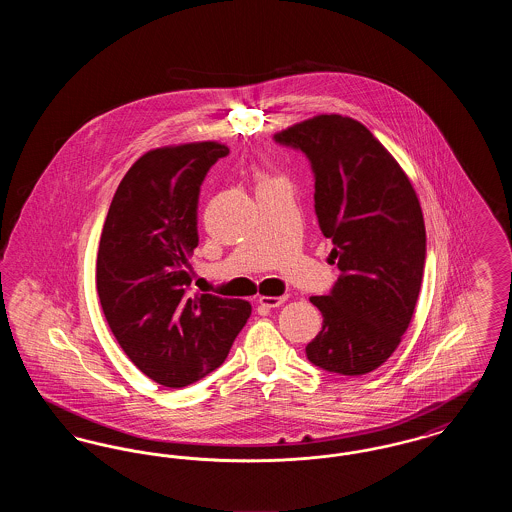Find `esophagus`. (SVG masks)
I'll return each mask as SVG.
<instances>
[{
	"label": "esophagus",
	"mask_w": 512,
	"mask_h": 512,
	"mask_svg": "<svg viewBox=\"0 0 512 512\" xmlns=\"http://www.w3.org/2000/svg\"><path fill=\"white\" fill-rule=\"evenodd\" d=\"M288 299V295H278V297H270V295H261L259 297V305L268 307V309H274V307H280L284 301Z\"/></svg>",
	"instance_id": "obj_1"
}]
</instances>
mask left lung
<instances>
[{"instance_id":"left-lung-1","label":"left lung","mask_w":512,"mask_h":512,"mask_svg":"<svg viewBox=\"0 0 512 512\" xmlns=\"http://www.w3.org/2000/svg\"><path fill=\"white\" fill-rule=\"evenodd\" d=\"M301 149L315 172L318 226L341 276L313 295L322 330L305 351L313 365L361 376L384 365L413 318L426 259V228L409 176L351 117L317 115L274 134Z\"/></svg>"}]
</instances>
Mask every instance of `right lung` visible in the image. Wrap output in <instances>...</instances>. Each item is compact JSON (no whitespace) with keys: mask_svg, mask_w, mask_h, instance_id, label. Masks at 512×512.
I'll return each instance as SVG.
<instances>
[{"mask_svg":"<svg viewBox=\"0 0 512 512\" xmlns=\"http://www.w3.org/2000/svg\"><path fill=\"white\" fill-rule=\"evenodd\" d=\"M228 153L219 142L147 151L124 174L103 224V315L128 359L167 388L190 386L222 365L251 315L242 299L188 297L199 188Z\"/></svg>","mask_w":512,"mask_h":512,"instance_id":"right-lung-1","label":"right lung"}]
</instances>
